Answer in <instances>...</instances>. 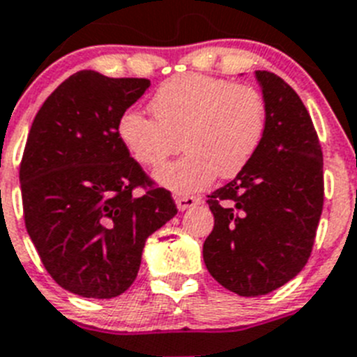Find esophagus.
<instances>
[{
    "mask_svg": "<svg viewBox=\"0 0 357 357\" xmlns=\"http://www.w3.org/2000/svg\"><path fill=\"white\" fill-rule=\"evenodd\" d=\"M174 201H176V206H178V210L185 211V210H188V208H194L195 204H199V202H201V199L194 197V195H176Z\"/></svg>",
    "mask_w": 357,
    "mask_h": 357,
    "instance_id": "34e87169",
    "label": "esophagus"
}]
</instances>
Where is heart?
Wrapping results in <instances>:
<instances>
[{
	"mask_svg": "<svg viewBox=\"0 0 357 357\" xmlns=\"http://www.w3.org/2000/svg\"><path fill=\"white\" fill-rule=\"evenodd\" d=\"M155 119L123 112L117 135L139 165L155 169L185 147L183 158L156 171L167 190L185 195L229 179L252 162L266 131V107L255 86L202 75H181L151 99Z\"/></svg>",
	"mask_w": 357,
	"mask_h": 357,
	"instance_id": "1",
	"label": "heart"
}]
</instances>
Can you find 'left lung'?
Segmentation results:
<instances>
[{
	"label": "left lung",
	"instance_id": "1",
	"mask_svg": "<svg viewBox=\"0 0 357 357\" xmlns=\"http://www.w3.org/2000/svg\"><path fill=\"white\" fill-rule=\"evenodd\" d=\"M266 131L252 162L208 195L213 231L202 245L208 272L224 288L258 297L303 271L324 206V158L297 92L268 70H256Z\"/></svg>",
	"mask_w": 357,
	"mask_h": 357
}]
</instances>
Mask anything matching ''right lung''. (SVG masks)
<instances>
[{
    "label": "right lung",
    "mask_w": 357,
    "mask_h": 357,
    "mask_svg": "<svg viewBox=\"0 0 357 357\" xmlns=\"http://www.w3.org/2000/svg\"><path fill=\"white\" fill-rule=\"evenodd\" d=\"M149 85L79 70L44 101L28 133L19 169L24 224L46 271L70 294H124L147 236L178 213L117 135L121 114Z\"/></svg>",
    "instance_id": "obj_1"
}]
</instances>
